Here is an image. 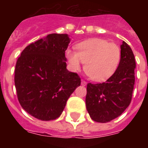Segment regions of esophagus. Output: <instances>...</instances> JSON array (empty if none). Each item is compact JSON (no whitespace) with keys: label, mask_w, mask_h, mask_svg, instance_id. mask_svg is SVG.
<instances>
[{"label":"esophagus","mask_w":148,"mask_h":148,"mask_svg":"<svg viewBox=\"0 0 148 148\" xmlns=\"http://www.w3.org/2000/svg\"><path fill=\"white\" fill-rule=\"evenodd\" d=\"M81 85L86 86L87 85V82L85 81H84V80H81Z\"/></svg>","instance_id":"1"}]
</instances>
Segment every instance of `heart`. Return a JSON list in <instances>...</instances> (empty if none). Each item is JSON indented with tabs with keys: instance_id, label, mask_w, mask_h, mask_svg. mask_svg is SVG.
Segmentation results:
<instances>
[{
	"instance_id": "b5f03b06",
	"label": "heart",
	"mask_w": 148,
	"mask_h": 148,
	"mask_svg": "<svg viewBox=\"0 0 148 148\" xmlns=\"http://www.w3.org/2000/svg\"><path fill=\"white\" fill-rule=\"evenodd\" d=\"M76 51H66V58L73 71H84L95 81H103L114 74L119 66L121 51L118 45L102 38H90L76 45Z\"/></svg>"
}]
</instances>
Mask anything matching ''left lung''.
I'll list each match as a JSON object with an SVG mask.
<instances>
[{
  "label": "left lung",
  "instance_id": "left-lung-1",
  "mask_svg": "<svg viewBox=\"0 0 148 148\" xmlns=\"http://www.w3.org/2000/svg\"><path fill=\"white\" fill-rule=\"evenodd\" d=\"M121 51V62L114 74L106 82L87 85L86 108L96 122L107 123L115 119L131 103L135 81V59L131 48L124 41Z\"/></svg>",
  "mask_w": 148,
  "mask_h": 148
}]
</instances>
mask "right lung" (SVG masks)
Masks as SVG:
<instances>
[{
  "label": "right lung",
  "mask_w": 148,
  "mask_h": 148,
  "mask_svg": "<svg viewBox=\"0 0 148 148\" xmlns=\"http://www.w3.org/2000/svg\"><path fill=\"white\" fill-rule=\"evenodd\" d=\"M71 39L51 34L29 45L15 67L14 84L21 105L41 121L59 117L71 95L81 85L76 73L67 69L65 51Z\"/></svg>",
  "instance_id": "right-lung-1"
}]
</instances>
